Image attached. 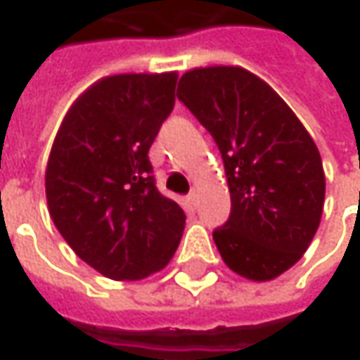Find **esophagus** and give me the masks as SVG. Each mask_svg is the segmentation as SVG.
Returning a JSON list of instances; mask_svg holds the SVG:
<instances>
[{"label":"esophagus","instance_id":"1","mask_svg":"<svg viewBox=\"0 0 360 360\" xmlns=\"http://www.w3.org/2000/svg\"><path fill=\"white\" fill-rule=\"evenodd\" d=\"M188 200H190L192 206H196V202H198V190H196V188H192V190L188 192Z\"/></svg>","mask_w":360,"mask_h":360}]
</instances>
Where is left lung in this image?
Segmentation results:
<instances>
[{"label": "left lung", "instance_id": "left-lung-1", "mask_svg": "<svg viewBox=\"0 0 360 360\" xmlns=\"http://www.w3.org/2000/svg\"><path fill=\"white\" fill-rule=\"evenodd\" d=\"M178 100L214 138L226 170L229 220L212 232L230 270L272 281L307 252L325 204L323 160L281 96L248 70H190Z\"/></svg>", "mask_w": 360, "mask_h": 360}]
</instances>
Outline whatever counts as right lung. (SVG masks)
Segmentation results:
<instances>
[{"label":"right lung","instance_id":"obj_1","mask_svg":"<svg viewBox=\"0 0 360 360\" xmlns=\"http://www.w3.org/2000/svg\"><path fill=\"white\" fill-rule=\"evenodd\" d=\"M176 74H120L70 108L46 170L49 216L84 262L140 281L176 252L186 214L160 194L148 158L174 108Z\"/></svg>","mask_w":360,"mask_h":360}]
</instances>
